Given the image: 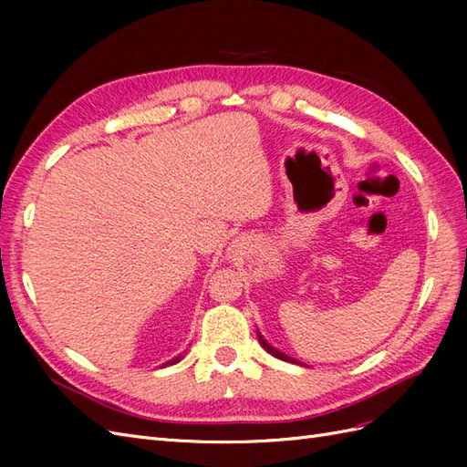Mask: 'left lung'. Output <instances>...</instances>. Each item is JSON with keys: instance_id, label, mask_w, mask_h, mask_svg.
Returning a JSON list of instances; mask_svg holds the SVG:
<instances>
[{"instance_id": "8db88e82", "label": "left lung", "mask_w": 467, "mask_h": 467, "mask_svg": "<svg viewBox=\"0 0 467 467\" xmlns=\"http://www.w3.org/2000/svg\"><path fill=\"white\" fill-rule=\"evenodd\" d=\"M259 343H261V347L266 350V352H271V355L273 357H276V358H280V360H285V362H294V364H298V362H296L294 358H290V357H286V355H282V352L280 350H276V348H273L271 345H268L266 341H265V338L259 335Z\"/></svg>"}]
</instances>
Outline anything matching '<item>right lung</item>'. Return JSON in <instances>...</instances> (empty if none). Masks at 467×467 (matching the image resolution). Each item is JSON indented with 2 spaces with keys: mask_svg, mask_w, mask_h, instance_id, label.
<instances>
[{
  "mask_svg": "<svg viewBox=\"0 0 467 467\" xmlns=\"http://www.w3.org/2000/svg\"><path fill=\"white\" fill-rule=\"evenodd\" d=\"M177 360H179V358H177ZM177 360H173V362H171V364H175V362H177Z\"/></svg>",
  "mask_w": 467,
  "mask_h": 467,
  "instance_id": "obj_1",
  "label": "right lung"
}]
</instances>
